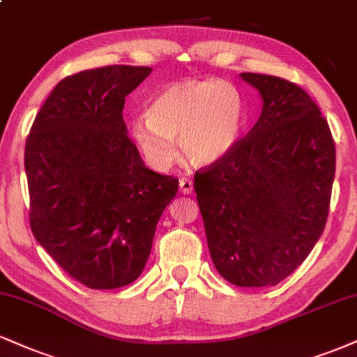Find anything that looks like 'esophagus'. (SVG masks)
I'll return each mask as SVG.
<instances>
[{"label":"esophagus","instance_id":"1","mask_svg":"<svg viewBox=\"0 0 357 357\" xmlns=\"http://www.w3.org/2000/svg\"><path fill=\"white\" fill-rule=\"evenodd\" d=\"M179 190H181L183 195H191L192 192V181L188 178L179 179Z\"/></svg>","mask_w":357,"mask_h":357}]
</instances>
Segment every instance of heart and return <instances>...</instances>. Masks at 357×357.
Instances as JSON below:
<instances>
[{"instance_id": "b5f03b06", "label": "heart", "mask_w": 357, "mask_h": 357, "mask_svg": "<svg viewBox=\"0 0 357 357\" xmlns=\"http://www.w3.org/2000/svg\"><path fill=\"white\" fill-rule=\"evenodd\" d=\"M148 119H136L131 136L154 169L166 171L183 156L196 166L216 165L229 156L246 128V101L225 81H179L154 98Z\"/></svg>"}]
</instances>
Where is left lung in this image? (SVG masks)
<instances>
[{
  "instance_id": "obj_1",
  "label": "left lung",
  "mask_w": 357,
  "mask_h": 357,
  "mask_svg": "<svg viewBox=\"0 0 357 357\" xmlns=\"http://www.w3.org/2000/svg\"><path fill=\"white\" fill-rule=\"evenodd\" d=\"M263 98L248 136L196 171L211 259L231 284L276 286L323 234L336 173L329 124L311 96L278 76L241 73Z\"/></svg>"
}]
</instances>
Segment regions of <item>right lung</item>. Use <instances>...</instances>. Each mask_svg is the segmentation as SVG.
Here are the masks:
<instances>
[{
	"label": "right lung",
	"instance_id": "add662e5",
	"mask_svg": "<svg viewBox=\"0 0 357 357\" xmlns=\"http://www.w3.org/2000/svg\"><path fill=\"white\" fill-rule=\"evenodd\" d=\"M148 66H105L59 81L24 148L29 226L50 256L91 289L143 273L178 179L148 169L123 119Z\"/></svg>",
	"mask_w": 357,
	"mask_h": 357
}]
</instances>
